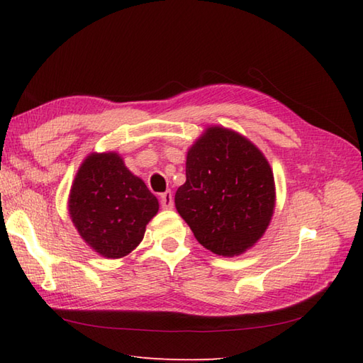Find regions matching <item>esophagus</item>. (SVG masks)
<instances>
[{
	"mask_svg": "<svg viewBox=\"0 0 363 363\" xmlns=\"http://www.w3.org/2000/svg\"><path fill=\"white\" fill-rule=\"evenodd\" d=\"M160 206L162 209H173V195L172 191H165V194L160 195Z\"/></svg>",
	"mask_w": 363,
	"mask_h": 363,
	"instance_id": "obj_1",
	"label": "esophagus"
}]
</instances>
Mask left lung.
I'll list each match as a JSON object with an SVG mask.
<instances>
[{"label":"left lung","mask_w":363,"mask_h":363,"mask_svg":"<svg viewBox=\"0 0 363 363\" xmlns=\"http://www.w3.org/2000/svg\"><path fill=\"white\" fill-rule=\"evenodd\" d=\"M186 177L176 211L206 250L234 257L264 237L276 206L274 176L250 138L207 126L187 151Z\"/></svg>","instance_id":"8db88e82"}]
</instances>
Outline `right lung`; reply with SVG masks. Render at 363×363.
<instances>
[{"label": "right lung", "mask_w": 363, "mask_h": 363, "mask_svg": "<svg viewBox=\"0 0 363 363\" xmlns=\"http://www.w3.org/2000/svg\"><path fill=\"white\" fill-rule=\"evenodd\" d=\"M157 212V198L118 152H90L82 160L68 195V213L82 240L99 256H128Z\"/></svg>", "instance_id": "right-lung-1"}]
</instances>
